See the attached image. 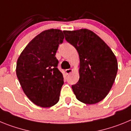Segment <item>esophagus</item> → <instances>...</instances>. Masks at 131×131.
<instances>
[{
    "instance_id": "obj_1",
    "label": "esophagus",
    "mask_w": 131,
    "mask_h": 131,
    "mask_svg": "<svg viewBox=\"0 0 131 131\" xmlns=\"http://www.w3.org/2000/svg\"><path fill=\"white\" fill-rule=\"evenodd\" d=\"M71 71H72V69H66V73L67 74H69L71 73Z\"/></svg>"
}]
</instances>
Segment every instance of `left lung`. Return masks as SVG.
I'll return each instance as SVG.
<instances>
[{"mask_svg":"<svg viewBox=\"0 0 131 131\" xmlns=\"http://www.w3.org/2000/svg\"><path fill=\"white\" fill-rule=\"evenodd\" d=\"M66 40L78 52L79 80L73 84L77 100L86 104L102 100L111 90L118 66L110 48L97 35L86 29L64 31Z\"/></svg>","mask_w":131,"mask_h":131,"instance_id":"left-lung-1","label":"left lung"}]
</instances>
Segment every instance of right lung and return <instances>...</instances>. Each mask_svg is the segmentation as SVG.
Instances as JSON below:
<instances>
[{
    "label": "right lung",
    "instance_id": "obj_1",
    "mask_svg": "<svg viewBox=\"0 0 131 131\" xmlns=\"http://www.w3.org/2000/svg\"><path fill=\"white\" fill-rule=\"evenodd\" d=\"M63 33L54 29L42 31L27 45L17 62L16 75L21 88L37 106L51 107L60 99L63 77L57 68L56 53Z\"/></svg>",
    "mask_w": 131,
    "mask_h": 131
}]
</instances>
